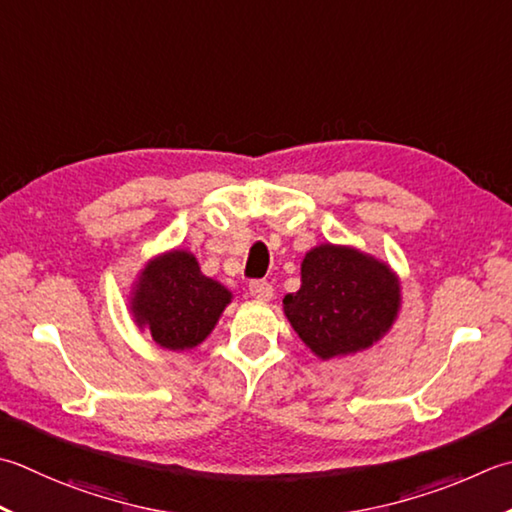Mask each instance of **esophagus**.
<instances>
[{"label":"esophagus","mask_w":512,"mask_h":512,"mask_svg":"<svg viewBox=\"0 0 512 512\" xmlns=\"http://www.w3.org/2000/svg\"><path fill=\"white\" fill-rule=\"evenodd\" d=\"M248 290L250 295L259 299V302H268V299H273V286L264 282V279H253V282L248 284Z\"/></svg>","instance_id":"esophagus-1"}]
</instances>
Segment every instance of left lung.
Wrapping results in <instances>:
<instances>
[{"mask_svg":"<svg viewBox=\"0 0 512 512\" xmlns=\"http://www.w3.org/2000/svg\"><path fill=\"white\" fill-rule=\"evenodd\" d=\"M399 284L390 268L355 248L317 246L304 257L302 288L284 297V313L322 359L373 346L393 324Z\"/></svg>","mask_w":512,"mask_h":512,"instance_id":"1","label":"left lung"}]
</instances>
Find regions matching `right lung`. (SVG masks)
I'll use <instances>...</instances> for the list:
<instances>
[{"mask_svg": "<svg viewBox=\"0 0 512 512\" xmlns=\"http://www.w3.org/2000/svg\"><path fill=\"white\" fill-rule=\"evenodd\" d=\"M228 302V290L204 277L193 255L173 250L144 268L133 313L159 346L184 350L204 342Z\"/></svg>", "mask_w": 512, "mask_h": 512, "instance_id": "add662e5", "label": "right lung"}]
</instances>
